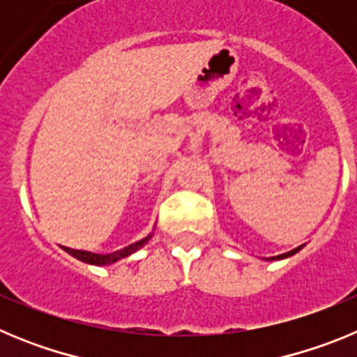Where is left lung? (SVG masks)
Instances as JSON below:
<instances>
[{
	"instance_id": "left-lung-1",
	"label": "left lung",
	"mask_w": 357,
	"mask_h": 357,
	"mask_svg": "<svg viewBox=\"0 0 357 357\" xmlns=\"http://www.w3.org/2000/svg\"><path fill=\"white\" fill-rule=\"evenodd\" d=\"M302 247H298V248H293L291 252H286V254H280V255H277V257H270V259H284V257H289V255H293V254H296V252L301 250Z\"/></svg>"
}]
</instances>
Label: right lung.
<instances>
[{
    "label": "right lung",
    "instance_id": "add662e5",
    "mask_svg": "<svg viewBox=\"0 0 357 357\" xmlns=\"http://www.w3.org/2000/svg\"><path fill=\"white\" fill-rule=\"evenodd\" d=\"M151 236H146L144 239L137 243H132L128 247L121 248V250H116L112 254H93V252H85V250H75V248H68V247H62L68 254H71L73 257H77V259L84 261V263H89V264H96V266H103V264H110V263H116V261L123 259V257H127V255L134 254L135 250H139L143 247L144 243H148Z\"/></svg>",
    "mask_w": 357,
    "mask_h": 357
}]
</instances>
